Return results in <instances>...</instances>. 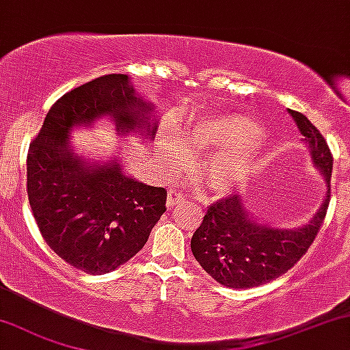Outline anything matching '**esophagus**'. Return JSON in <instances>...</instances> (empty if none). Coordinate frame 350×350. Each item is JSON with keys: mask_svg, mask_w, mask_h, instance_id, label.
I'll return each instance as SVG.
<instances>
[{"mask_svg": "<svg viewBox=\"0 0 350 350\" xmlns=\"http://www.w3.org/2000/svg\"><path fill=\"white\" fill-rule=\"evenodd\" d=\"M184 200V196L183 193H179L178 190H170V192H167V198H166V206L167 208H172L176 205V203H179V202H183Z\"/></svg>", "mask_w": 350, "mask_h": 350, "instance_id": "obj_1", "label": "esophagus"}]
</instances>
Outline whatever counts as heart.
<instances>
[{"label":"heart","instance_id":"obj_1","mask_svg":"<svg viewBox=\"0 0 350 350\" xmlns=\"http://www.w3.org/2000/svg\"><path fill=\"white\" fill-rule=\"evenodd\" d=\"M263 127L254 118L241 113H219L202 118L180 131L192 150L215 152L205 165L206 180L216 196H231L247 183L263 157L260 144ZM187 146V147H188ZM163 167L180 170L190 160V152L172 132L158 137Z\"/></svg>","mask_w":350,"mask_h":350}]
</instances>
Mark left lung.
Returning a JSON list of instances; mask_svg holds the SVG:
<instances>
[{"instance_id":"1","label":"left lung","mask_w":350,"mask_h":350,"mask_svg":"<svg viewBox=\"0 0 350 350\" xmlns=\"http://www.w3.org/2000/svg\"><path fill=\"white\" fill-rule=\"evenodd\" d=\"M287 111L304 135L312 165L325 179V197L310 221L299 228H274L260 221L250 213L242 196L223 198L208 208L200 228L193 232L190 249L213 280L232 289L262 286L293 268L312 245L325 219L333 157L320 131L302 113Z\"/></svg>"}]
</instances>
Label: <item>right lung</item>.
<instances>
[{"instance_id": "right-lung-1", "label": "right lung", "mask_w": 350, "mask_h": 350, "mask_svg": "<svg viewBox=\"0 0 350 350\" xmlns=\"http://www.w3.org/2000/svg\"><path fill=\"white\" fill-rule=\"evenodd\" d=\"M108 119L122 139H154L158 119L126 74H109L61 96L43 121L27 154V193L46 244L70 267L105 274L144 249L166 211V190L124 170L118 152L109 160L79 154L70 135Z\"/></svg>"}]
</instances>
